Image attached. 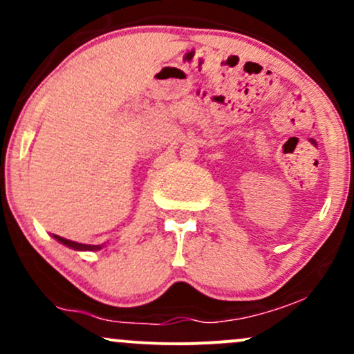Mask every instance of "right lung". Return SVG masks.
<instances>
[{"label": "right lung", "mask_w": 354, "mask_h": 354, "mask_svg": "<svg viewBox=\"0 0 354 354\" xmlns=\"http://www.w3.org/2000/svg\"><path fill=\"white\" fill-rule=\"evenodd\" d=\"M53 238H55L56 241H59L61 245L71 248V250H76V251H98V250H101V248H104V245H83V243L71 241V239L56 236V234H53Z\"/></svg>", "instance_id": "1"}]
</instances>
